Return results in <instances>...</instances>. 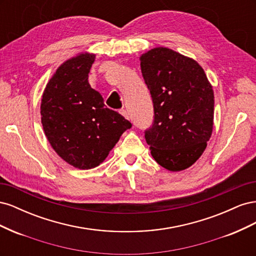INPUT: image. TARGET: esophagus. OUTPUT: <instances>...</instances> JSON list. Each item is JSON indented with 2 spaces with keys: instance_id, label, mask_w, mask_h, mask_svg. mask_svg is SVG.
Listing matches in <instances>:
<instances>
[{
  "instance_id": "34e87169",
  "label": "esophagus",
  "mask_w": 256,
  "mask_h": 256,
  "mask_svg": "<svg viewBox=\"0 0 256 256\" xmlns=\"http://www.w3.org/2000/svg\"><path fill=\"white\" fill-rule=\"evenodd\" d=\"M120 113L124 116V118H129V114H128V112L125 110V109H122L120 111Z\"/></svg>"
}]
</instances>
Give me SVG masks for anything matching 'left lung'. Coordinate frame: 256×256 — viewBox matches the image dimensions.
<instances>
[{
    "label": "left lung",
    "instance_id": "obj_1",
    "mask_svg": "<svg viewBox=\"0 0 256 256\" xmlns=\"http://www.w3.org/2000/svg\"><path fill=\"white\" fill-rule=\"evenodd\" d=\"M141 72L154 104V122L145 130L157 164L172 172L202 156L214 127V97L196 60L158 47L142 54Z\"/></svg>",
    "mask_w": 256,
    "mask_h": 256
}]
</instances>
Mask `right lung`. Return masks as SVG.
<instances>
[{"label": "right lung", "mask_w": 256, "mask_h": 256, "mask_svg": "<svg viewBox=\"0 0 256 256\" xmlns=\"http://www.w3.org/2000/svg\"><path fill=\"white\" fill-rule=\"evenodd\" d=\"M95 54L80 53L64 62L46 86L42 124L52 148L70 166L88 170L108 157L131 122L104 104L90 88Z\"/></svg>", "instance_id": "1"}]
</instances>
